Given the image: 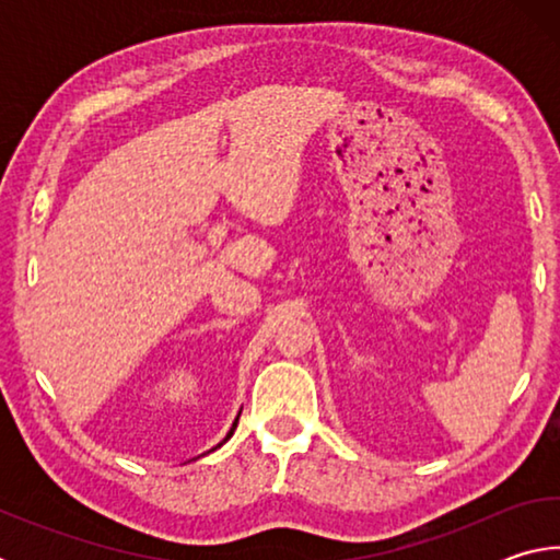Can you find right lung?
<instances>
[{
  "label": "right lung",
  "instance_id": "add662e5",
  "mask_svg": "<svg viewBox=\"0 0 560 560\" xmlns=\"http://www.w3.org/2000/svg\"><path fill=\"white\" fill-rule=\"evenodd\" d=\"M234 428H236V422L232 424V430H230V434H226V440H230V438H232V434H234Z\"/></svg>",
  "mask_w": 560,
  "mask_h": 560
}]
</instances>
